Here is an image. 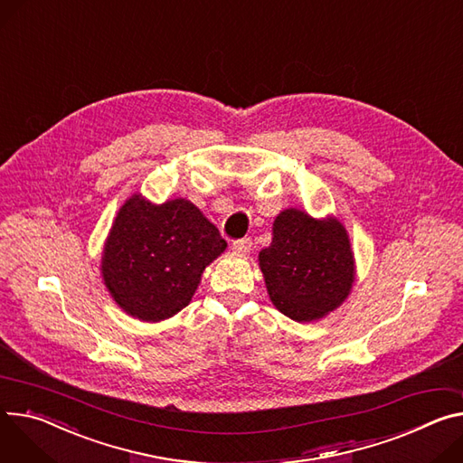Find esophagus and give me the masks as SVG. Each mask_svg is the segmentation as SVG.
<instances>
[{
	"mask_svg": "<svg viewBox=\"0 0 463 463\" xmlns=\"http://www.w3.org/2000/svg\"><path fill=\"white\" fill-rule=\"evenodd\" d=\"M250 249H253V241H250V238H243V240L232 243V250L238 255H247V253H250Z\"/></svg>",
	"mask_w": 463,
	"mask_h": 463,
	"instance_id": "obj_1",
	"label": "esophagus"
}]
</instances>
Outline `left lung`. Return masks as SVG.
<instances>
[{"label": "left lung", "instance_id": "obj_1", "mask_svg": "<svg viewBox=\"0 0 463 463\" xmlns=\"http://www.w3.org/2000/svg\"><path fill=\"white\" fill-rule=\"evenodd\" d=\"M275 308L298 323H312L340 308L351 296L356 262L345 225L284 208L273 222L269 247L259 255Z\"/></svg>", "mask_w": 463, "mask_h": 463}]
</instances>
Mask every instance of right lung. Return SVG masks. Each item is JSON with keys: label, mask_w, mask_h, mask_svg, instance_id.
<instances>
[{"label": "right lung", "mask_w": 463, "mask_h": 463, "mask_svg": "<svg viewBox=\"0 0 463 463\" xmlns=\"http://www.w3.org/2000/svg\"><path fill=\"white\" fill-rule=\"evenodd\" d=\"M227 249L188 199L160 204L133 194L119 206L101 253V279L128 316L158 323L190 305L204 268Z\"/></svg>", "instance_id": "add662e5"}]
</instances>
